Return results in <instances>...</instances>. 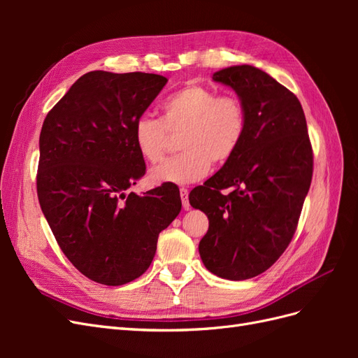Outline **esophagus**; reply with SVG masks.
Masks as SVG:
<instances>
[{
	"instance_id": "1",
	"label": "esophagus",
	"mask_w": 358,
	"mask_h": 358,
	"mask_svg": "<svg viewBox=\"0 0 358 358\" xmlns=\"http://www.w3.org/2000/svg\"><path fill=\"white\" fill-rule=\"evenodd\" d=\"M179 192H180V200H182V206H183V209L188 210V209H189L188 189H187V188H180V189H179Z\"/></svg>"
}]
</instances>
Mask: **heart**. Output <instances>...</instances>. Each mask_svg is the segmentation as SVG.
I'll return each instance as SVG.
<instances>
[{
    "label": "heart",
    "instance_id": "b5f03b06",
    "mask_svg": "<svg viewBox=\"0 0 358 358\" xmlns=\"http://www.w3.org/2000/svg\"><path fill=\"white\" fill-rule=\"evenodd\" d=\"M161 119L143 115L134 122L133 142L149 164L164 157L169 133L179 134L175 158L150 171L155 183H192L208 175L213 164H224L239 150L246 136L248 116L234 95H218L208 86L191 83L173 92L161 104Z\"/></svg>",
    "mask_w": 358,
    "mask_h": 358
}]
</instances>
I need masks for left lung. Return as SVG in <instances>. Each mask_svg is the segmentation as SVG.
I'll use <instances>...</instances> for the list:
<instances>
[{"mask_svg": "<svg viewBox=\"0 0 358 358\" xmlns=\"http://www.w3.org/2000/svg\"><path fill=\"white\" fill-rule=\"evenodd\" d=\"M212 79L239 96L248 128L236 155L191 191L189 203L209 218L199 245L206 268L243 280L266 272L289 245L310 187L313 154L299 99L272 76L245 64Z\"/></svg>", "mask_w": 358, "mask_h": 358, "instance_id": "8db88e82", "label": "left lung"}]
</instances>
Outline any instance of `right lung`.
Masks as SVG:
<instances>
[{
    "label": "right lung",
    "instance_id": "obj_1",
    "mask_svg": "<svg viewBox=\"0 0 358 358\" xmlns=\"http://www.w3.org/2000/svg\"><path fill=\"white\" fill-rule=\"evenodd\" d=\"M152 73L90 71L48 113L40 133L37 194L71 264L103 285L142 276L158 234L180 212L173 183L125 191L146 171L133 142L137 119L164 88Z\"/></svg>",
    "mask_w": 358,
    "mask_h": 358
}]
</instances>
